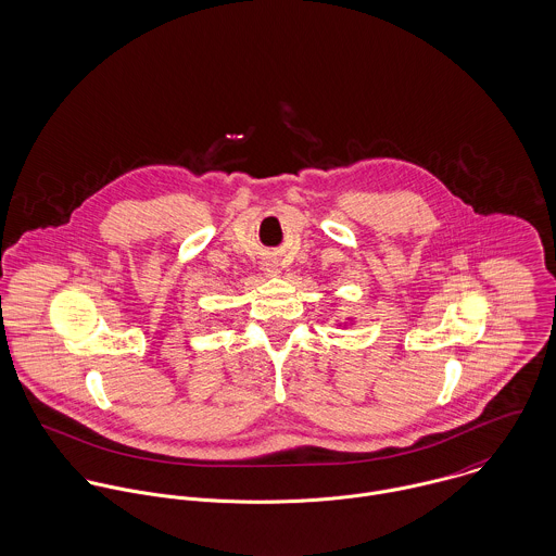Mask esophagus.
I'll use <instances>...</instances> for the list:
<instances>
[{"instance_id":"34e87169","label":"esophagus","mask_w":556,"mask_h":556,"mask_svg":"<svg viewBox=\"0 0 556 556\" xmlns=\"http://www.w3.org/2000/svg\"><path fill=\"white\" fill-rule=\"evenodd\" d=\"M265 271L269 274V276H274V274H278V265L271 261V263H265Z\"/></svg>"}]
</instances>
